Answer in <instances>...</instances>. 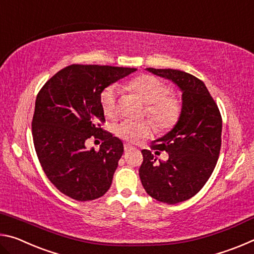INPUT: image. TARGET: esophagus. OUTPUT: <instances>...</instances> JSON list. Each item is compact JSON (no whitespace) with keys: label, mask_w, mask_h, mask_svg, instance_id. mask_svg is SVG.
<instances>
[{"label":"esophagus","mask_w":254,"mask_h":254,"mask_svg":"<svg viewBox=\"0 0 254 254\" xmlns=\"http://www.w3.org/2000/svg\"><path fill=\"white\" fill-rule=\"evenodd\" d=\"M132 149H134V147H132L131 144H128V143L124 144V150H126V151H128V150H132Z\"/></svg>","instance_id":"1"}]
</instances>
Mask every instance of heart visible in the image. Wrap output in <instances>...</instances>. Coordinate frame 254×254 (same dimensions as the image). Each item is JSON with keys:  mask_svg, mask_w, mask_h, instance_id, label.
I'll return each mask as SVG.
<instances>
[{"mask_svg": "<svg viewBox=\"0 0 254 254\" xmlns=\"http://www.w3.org/2000/svg\"><path fill=\"white\" fill-rule=\"evenodd\" d=\"M126 89L140 98L145 104V114L160 130H168L177 123L182 113V101L176 93L168 92V87L152 75H140L126 84ZM118 88L109 86L101 94V105L107 118L113 119L118 114ZM152 124L149 121H122L114 127L119 137L135 143L151 135Z\"/></svg>", "mask_w": 254, "mask_h": 254, "instance_id": "obj_1", "label": "heart"}]
</instances>
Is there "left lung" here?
I'll return each instance as SVG.
<instances>
[{
  "label": "left lung",
  "instance_id": "obj_1",
  "mask_svg": "<svg viewBox=\"0 0 254 254\" xmlns=\"http://www.w3.org/2000/svg\"><path fill=\"white\" fill-rule=\"evenodd\" d=\"M147 70L177 85L183 105L173 130L151 145L152 150L168 152V160L156 163L151 151L142 150L140 179L152 198L177 204L195 196L212 175L222 144V117L207 87L197 77L177 69Z\"/></svg>",
  "mask_w": 254,
  "mask_h": 254
}]
</instances>
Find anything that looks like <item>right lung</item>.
Instances as JSON below:
<instances>
[{
    "mask_svg": "<svg viewBox=\"0 0 254 254\" xmlns=\"http://www.w3.org/2000/svg\"><path fill=\"white\" fill-rule=\"evenodd\" d=\"M136 68L70 65L38 93L32 137L40 165L63 194L86 201L109 190L123 154V143L101 127L105 122L101 94ZM91 136L103 141L100 152L87 150Z\"/></svg>",
    "mask_w": 254,
    "mask_h": 254,
    "instance_id": "1",
    "label": "right lung"
}]
</instances>
